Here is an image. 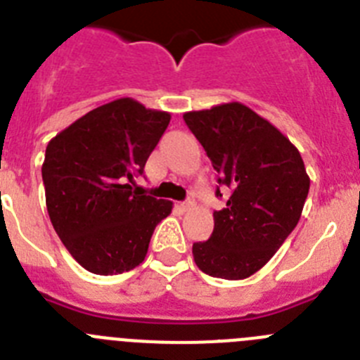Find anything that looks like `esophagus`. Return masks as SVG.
I'll return each instance as SVG.
<instances>
[{
    "mask_svg": "<svg viewBox=\"0 0 360 360\" xmlns=\"http://www.w3.org/2000/svg\"><path fill=\"white\" fill-rule=\"evenodd\" d=\"M195 207V200H186V202H182L180 203V209H182V211H191V209Z\"/></svg>",
    "mask_w": 360,
    "mask_h": 360,
    "instance_id": "obj_1",
    "label": "esophagus"
}]
</instances>
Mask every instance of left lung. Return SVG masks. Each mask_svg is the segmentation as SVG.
<instances>
[{
  "label": "left lung",
  "instance_id": "obj_1",
  "mask_svg": "<svg viewBox=\"0 0 360 360\" xmlns=\"http://www.w3.org/2000/svg\"><path fill=\"white\" fill-rule=\"evenodd\" d=\"M184 120L211 158L219 186L231 189L227 207L214 211L211 238L193 243L195 263L212 278H249L301 218L310 189L303 158L276 126L241 103L187 111Z\"/></svg>",
  "mask_w": 360,
  "mask_h": 360
}]
</instances>
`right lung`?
<instances>
[{
    "label": "right lung",
    "mask_w": 360,
    "mask_h": 360,
    "mask_svg": "<svg viewBox=\"0 0 360 360\" xmlns=\"http://www.w3.org/2000/svg\"><path fill=\"white\" fill-rule=\"evenodd\" d=\"M171 115L124 97L88 111L46 146L41 167L50 221L88 272L122 274L144 262L173 202L135 187Z\"/></svg>",
    "instance_id": "add662e5"
}]
</instances>
